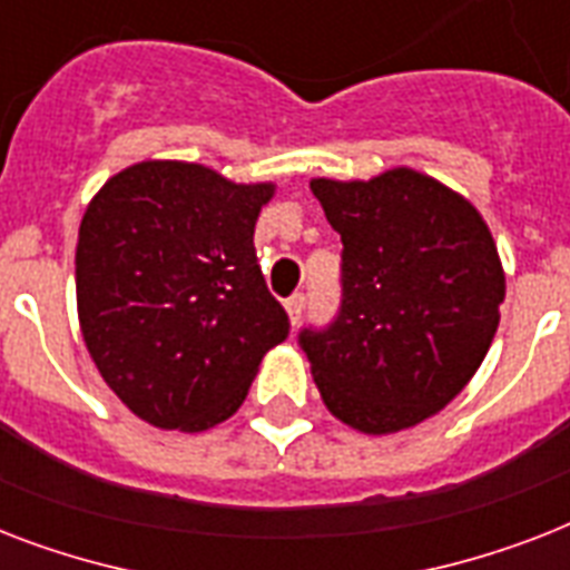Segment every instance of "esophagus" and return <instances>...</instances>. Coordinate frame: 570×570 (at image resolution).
Segmentation results:
<instances>
[{"label": "esophagus", "mask_w": 570, "mask_h": 570, "mask_svg": "<svg viewBox=\"0 0 570 570\" xmlns=\"http://www.w3.org/2000/svg\"><path fill=\"white\" fill-rule=\"evenodd\" d=\"M284 307H286V316H289V322L295 325V322L302 320V313H304V295L302 293L289 295V298L284 302Z\"/></svg>", "instance_id": "esophagus-1"}]
</instances>
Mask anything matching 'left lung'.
Segmentation results:
<instances>
[{
    "label": "left lung",
    "mask_w": 570,
    "mask_h": 570,
    "mask_svg": "<svg viewBox=\"0 0 570 570\" xmlns=\"http://www.w3.org/2000/svg\"><path fill=\"white\" fill-rule=\"evenodd\" d=\"M343 242V307L304 331L320 396L340 423L396 434L446 407L485 361L505 272L482 213L407 165L370 180L313 177Z\"/></svg>",
    "instance_id": "obj_1"
}]
</instances>
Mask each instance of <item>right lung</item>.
<instances>
[{"label": "right lung", "instance_id": "1", "mask_svg": "<svg viewBox=\"0 0 570 570\" xmlns=\"http://www.w3.org/2000/svg\"><path fill=\"white\" fill-rule=\"evenodd\" d=\"M275 183L145 159L91 197L76 242V311L115 396L156 429L206 432L239 411L289 322L254 254Z\"/></svg>", "mask_w": 570, "mask_h": 570}]
</instances>
